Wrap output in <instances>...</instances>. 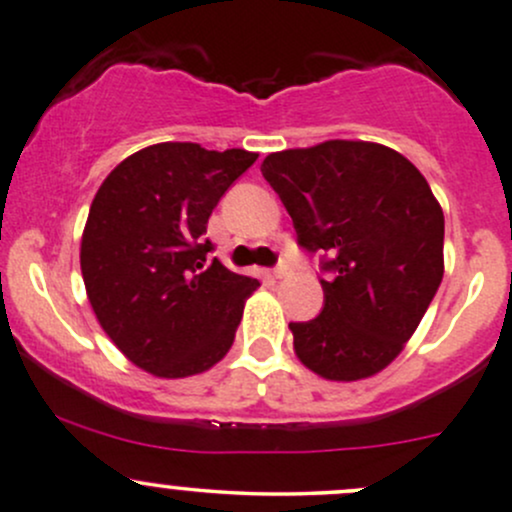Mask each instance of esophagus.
<instances>
[{"mask_svg": "<svg viewBox=\"0 0 512 512\" xmlns=\"http://www.w3.org/2000/svg\"><path fill=\"white\" fill-rule=\"evenodd\" d=\"M289 272H292V267H289V265H287V262H279V265H277V267H274V277H277V279L287 277V274H289Z\"/></svg>", "mask_w": 512, "mask_h": 512, "instance_id": "34e87169", "label": "esophagus"}]
</instances>
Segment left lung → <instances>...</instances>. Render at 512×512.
<instances>
[{"label":"left lung","mask_w":512,"mask_h":512,"mask_svg":"<svg viewBox=\"0 0 512 512\" xmlns=\"http://www.w3.org/2000/svg\"><path fill=\"white\" fill-rule=\"evenodd\" d=\"M297 245L319 255L324 309L292 321L294 351L326 380L370 378L397 358L444 277V213L395 149L333 142L262 161Z\"/></svg>","instance_id":"8db88e82"}]
</instances>
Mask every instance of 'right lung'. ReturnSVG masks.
<instances>
[{
    "instance_id": "obj_1",
    "label": "right lung",
    "mask_w": 512,
    "mask_h": 512,
    "mask_svg": "<svg viewBox=\"0 0 512 512\" xmlns=\"http://www.w3.org/2000/svg\"><path fill=\"white\" fill-rule=\"evenodd\" d=\"M255 159L245 149L154 144L117 164L95 193L80 242L85 289L112 343L147 373L188 378L233 346L260 282L211 260L206 225Z\"/></svg>"
}]
</instances>
